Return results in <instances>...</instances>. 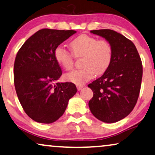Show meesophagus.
<instances>
[{
  "label": "esophagus",
  "mask_w": 155,
  "mask_h": 155,
  "mask_svg": "<svg viewBox=\"0 0 155 155\" xmlns=\"http://www.w3.org/2000/svg\"><path fill=\"white\" fill-rule=\"evenodd\" d=\"M82 87H83V86H82V85H77V89H78V91L81 90Z\"/></svg>",
  "instance_id": "34e87169"
}]
</instances>
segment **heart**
Segmentation results:
<instances>
[{"instance_id":"obj_1","label":"heart","mask_w":155,"mask_h":155,"mask_svg":"<svg viewBox=\"0 0 155 155\" xmlns=\"http://www.w3.org/2000/svg\"><path fill=\"white\" fill-rule=\"evenodd\" d=\"M70 45L73 55L63 46H58L54 51L56 62L66 71L73 68V55L82 57V68L65 75L68 81L82 84L94 78L95 74L101 75L109 68L113 57V46L109 40L82 35L73 39Z\"/></svg>"}]
</instances>
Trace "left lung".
Listing matches in <instances>:
<instances>
[{
	"instance_id": "1",
	"label": "left lung",
	"mask_w": 155,
	"mask_h": 155,
	"mask_svg": "<svg viewBox=\"0 0 155 155\" xmlns=\"http://www.w3.org/2000/svg\"><path fill=\"white\" fill-rule=\"evenodd\" d=\"M90 32L111 42L113 57L103 75L88 84L94 94L89 107L101 121L117 122L126 117L137 103L143 77L140 57L134 44L115 31L99 29Z\"/></svg>"
}]
</instances>
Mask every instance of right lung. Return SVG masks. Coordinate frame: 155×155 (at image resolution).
I'll use <instances>...</instances> for the list:
<instances>
[{
	"label": "right lung",
	"instance_id": "obj_1",
	"mask_svg": "<svg viewBox=\"0 0 155 155\" xmlns=\"http://www.w3.org/2000/svg\"><path fill=\"white\" fill-rule=\"evenodd\" d=\"M76 33L42 29L31 36L17 54L14 83L22 107L31 119L51 124L64 114L77 92L72 82H57L62 75L54 57L56 47Z\"/></svg>",
	"mask_w": 155,
	"mask_h": 155
}]
</instances>
